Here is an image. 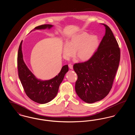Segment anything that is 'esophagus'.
<instances>
[{"label":"esophagus","mask_w":135,"mask_h":135,"mask_svg":"<svg viewBox=\"0 0 135 135\" xmlns=\"http://www.w3.org/2000/svg\"><path fill=\"white\" fill-rule=\"evenodd\" d=\"M68 66L70 69H73V65L69 64H68Z\"/></svg>","instance_id":"34e87169"}]
</instances>
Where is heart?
Here are the masks:
<instances>
[{"label":"heart","instance_id":"heart-1","mask_svg":"<svg viewBox=\"0 0 135 135\" xmlns=\"http://www.w3.org/2000/svg\"><path fill=\"white\" fill-rule=\"evenodd\" d=\"M100 45L98 36L81 32L73 36L63 46V54L66 58L75 55L79 60L87 61L93 57Z\"/></svg>","mask_w":135,"mask_h":135}]
</instances>
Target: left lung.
<instances>
[{
  "label": "left lung",
  "mask_w": 135,
  "mask_h": 135,
  "mask_svg": "<svg viewBox=\"0 0 135 135\" xmlns=\"http://www.w3.org/2000/svg\"><path fill=\"white\" fill-rule=\"evenodd\" d=\"M93 57L83 63H76L73 69L77 75L75 91L85 102L93 103L107 96L112 88L118 68L120 51L108 26Z\"/></svg>",
  "instance_id": "1"
}]
</instances>
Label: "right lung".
I'll return each mask as SVG.
<instances>
[{
	"label": "right lung",
	"instance_id": "add662e5",
	"mask_svg": "<svg viewBox=\"0 0 135 135\" xmlns=\"http://www.w3.org/2000/svg\"><path fill=\"white\" fill-rule=\"evenodd\" d=\"M52 25L45 24L36 27L34 30L51 29ZM22 41L20 45L18 53V70L20 80L27 96L32 101L45 104L51 101L56 96L59 86L62 82L65 74L68 71V65L62 67L57 76L51 79L41 80L37 79L29 69L23 60L22 51Z\"/></svg>",
	"mask_w": 135,
	"mask_h": 135
}]
</instances>
